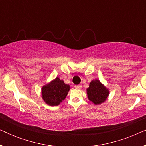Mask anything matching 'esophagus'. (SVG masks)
Listing matches in <instances>:
<instances>
[{"mask_svg":"<svg viewBox=\"0 0 146 146\" xmlns=\"http://www.w3.org/2000/svg\"><path fill=\"white\" fill-rule=\"evenodd\" d=\"M74 87H75V88H76V89H78V90H80V89H81V88H82V86H81V85H76Z\"/></svg>","mask_w":146,"mask_h":146,"instance_id":"1","label":"esophagus"}]
</instances>
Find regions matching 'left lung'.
Instances as JSON below:
<instances>
[{
	"mask_svg": "<svg viewBox=\"0 0 146 146\" xmlns=\"http://www.w3.org/2000/svg\"><path fill=\"white\" fill-rule=\"evenodd\" d=\"M88 98L95 105L101 104L108 99L110 90L99 80L95 79L90 82L86 89Z\"/></svg>",
	"mask_w": 146,
	"mask_h": 146,
	"instance_id": "8db88e82",
	"label": "left lung"
}]
</instances>
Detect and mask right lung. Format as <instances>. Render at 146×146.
Returning a JSON list of instances; mask_svg holds the SVG:
<instances>
[{
	"label": "right lung",
	"mask_w": 146,
	"mask_h": 146,
	"mask_svg": "<svg viewBox=\"0 0 146 146\" xmlns=\"http://www.w3.org/2000/svg\"><path fill=\"white\" fill-rule=\"evenodd\" d=\"M70 89L69 84L56 77L42 87V98L46 104L56 106L66 98Z\"/></svg>",
	"instance_id": "1"
}]
</instances>
